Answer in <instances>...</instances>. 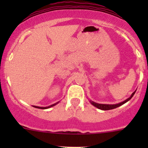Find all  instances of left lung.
<instances>
[{
	"instance_id": "obj_1",
	"label": "left lung",
	"mask_w": 148,
	"mask_h": 148,
	"mask_svg": "<svg viewBox=\"0 0 148 148\" xmlns=\"http://www.w3.org/2000/svg\"><path fill=\"white\" fill-rule=\"evenodd\" d=\"M135 92H136V90H135V92H134L133 93H132V95H131V96L129 98H127V99H125V100L123 101V102L118 103V104H99V103L95 102H93V101H92V100H89V102H90V103L92 104V105L95 106V107H96L97 108L99 109V110H112V109H115V108H117V107H120L121 105H122V104H125V103L127 102L128 101L130 100L131 98H132V97H133V95H135Z\"/></svg>"
}]
</instances>
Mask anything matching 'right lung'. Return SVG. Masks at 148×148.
<instances>
[{
	"label": "right lung",
	"mask_w": 148,
	"mask_h": 148,
	"mask_svg": "<svg viewBox=\"0 0 148 148\" xmlns=\"http://www.w3.org/2000/svg\"><path fill=\"white\" fill-rule=\"evenodd\" d=\"M59 102H58L55 103V104H51V105L48 106V107H38V106H34V107H36V108H38V109H42V110H46V109H49V108H50V107H53V106L56 105V104H57Z\"/></svg>",
	"instance_id": "add662e5"
}]
</instances>
